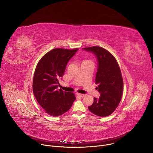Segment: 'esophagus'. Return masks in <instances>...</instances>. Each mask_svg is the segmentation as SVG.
Wrapping results in <instances>:
<instances>
[{"label": "esophagus", "instance_id": "34e87169", "mask_svg": "<svg viewBox=\"0 0 153 153\" xmlns=\"http://www.w3.org/2000/svg\"><path fill=\"white\" fill-rule=\"evenodd\" d=\"M76 94H77V96H79V97H84V96H85V94H80V93H77Z\"/></svg>", "mask_w": 153, "mask_h": 153}]
</instances>
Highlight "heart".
Instances as JSON below:
<instances>
[{
	"instance_id": "b5f03b06",
	"label": "heart",
	"mask_w": 153,
	"mask_h": 153,
	"mask_svg": "<svg viewBox=\"0 0 153 153\" xmlns=\"http://www.w3.org/2000/svg\"><path fill=\"white\" fill-rule=\"evenodd\" d=\"M85 61H89V60H85Z\"/></svg>"
}]
</instances>
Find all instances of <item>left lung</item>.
Here are the masks:
<instances>
[{"label":"left lung","instance_id":"left-lung-1","mask_svg":"<svg viewBox=\"0 0 153 153\" xmlns=\"http://www.w3.org/2000/svg\"><path fill=\"white\" fill-rule=\"evenodd\" d=\"M83 49L93 53L98 61L95 82L100 96L98 99L94 98L88 110L97 116H108L115 111L123 94V82L119 64L113 55L102 47L94 46Z\"/></svg>","mask_w":153,"mask_h":153}]
</instances>
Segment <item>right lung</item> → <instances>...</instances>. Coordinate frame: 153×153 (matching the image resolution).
<instances>
[{
  "instance_id": "right-lung-1",
  "label": "right lung",
  "mask_w": 153,
  "mask_h": 153,
  "mask_svg": "<svg viewBox=\"0 0 153 153\" xmlns=\"http://www.w3.org/2000/svg\"><path fill=\"white\" fill-rule=\"evenodd\" d=\"M77 50L53 49L37 65L33 81V93L39 104L50 116H59L66 113L76 99L74 93L58 90L57 88L68 61Z\"/></svg>"
}]
</instances>
